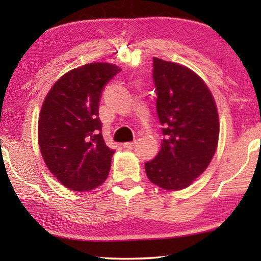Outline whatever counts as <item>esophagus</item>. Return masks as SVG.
I'll return each mask as SVG.
<instances>
[{"instance_id":"34e87169","label":"esophagus","mask_w":261,"mask_h":261,"mask_svg":"<svg viewBox=\"0 0 261 261\" xmlns=\"http://www.w3.org/2000/svg\"><path fill=\"white\" fill-rule=\"evenodd\" d=\"M136 143H137L136 140H134V141H127V143L123 144V147L126 148V149H132V148H134L135 145H136Z\"/></svg>"}]
</instances>
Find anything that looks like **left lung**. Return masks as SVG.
Returning <instances> with one entry per match:
<instances>
[{"mask_svg": "<svg viewBox=\"0 0 261 261\" xmlns=\"http://www.w3.org/2000/svg\"><path fill=\"white\" fill-rule=\"evenodd\" d=\"M153 82L163 139L158 155L145 163V171L152 183L165 190L188 188L208 167L218 146L213 95L191 70L156 57Z\"/></svg>", "mask_w": 261, "mask_h": 261, "instance_id": "obj_1", "label": "left lung"}]
</instances>
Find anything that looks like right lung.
<instances>
[{"label": "right lung", "instance_id": "right-lung-1", "mask_svg": "<svg viewBox=\"0 0 261 261\" xmlns=\"http://www.w3.org/2000/svg\"><path fill=\"white\" fill-rule=\"evenodd\" d=\"M121 71L109 63H88L62 76L43 101L39 146L53 175L73 191L102 184L114 149L106 145L99 118L101 92Z\"/></svg>", "mask_w": 261, "mask_h": 261}]
</instances>
